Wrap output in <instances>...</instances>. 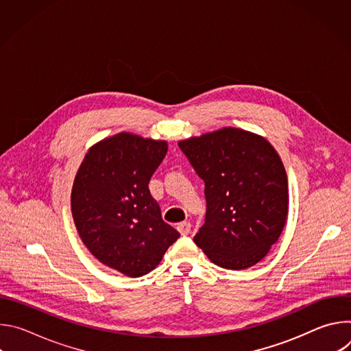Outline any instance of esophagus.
Here are the masks:
<instances>
[{
  "instance_id": "34e87169",
  "label": "esophagus",
  "mask_w": 351,
  "mask_h": 351,
  "mask_svg": "<svg viewBox=\"0 0 351 351\" xmlns=\"http://www.w3.org/2000/svg\"><path fill=\"white\" fill-rule=\"evenodd\" d=\"M190 229H191L190 222H180V223L178 225V230H179V233H180L182 236H187V234L190 233Z\"/></svg>"
}]
</instances>
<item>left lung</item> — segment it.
<instances>
[{"label": "left lung", "mask_w": 351, "mask_h": 351, "mask_svg": "<svg viewBox=\"0 0 351 351\" xmlns=\"http://www.w3.org/2000/svg\"><path fill=\"white\" fill-rule=\"evenodd\" d=\"M178 144L206 183V222L194 243L226 269L260 263L278 241L289 211L287 176L276 149L265 137L239 128Z\"/></svg>", "instance_id": "obj_1"}]
</instances>
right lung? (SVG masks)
<instances>
[{
  "label": "right lung",
  "mask_w": 351,
  "mask_h": 351,
  "mask_svg": "<svg viewBox=\"0 0 351 351\" xmlns=\"http://www.w3.org/2000/svg\"><path fill=\"white\" fill-rule=\"evenodd\" d=\"M167 152L165 140L122 132L91 145L73 180L71 210L82 241L130 278L152 272L180 236L148 190Z\"/></svg>",
  "instance_id": "add662e5"
}]
</instances>
